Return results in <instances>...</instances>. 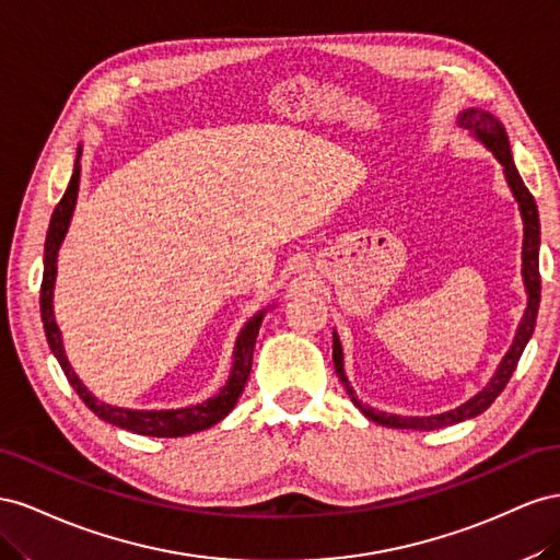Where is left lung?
Segmentation results:
<instances>
[{
    "label": "left lung",
    "instance_id": "8db88e82",
    "mask_svg": "<svg viewBox=\"0 0 560 560\" xmlns=\"http://www.w3.org/2000/svg\"><path fill=\"white\" fill-rule=\"evenodd\" d=\"M459 126L474 131L476 138L483 142L486 148L492 150V154L498 156V162L504 166V175L506 183L514 191V197L518 201V209L523 215V281L525 289H528V310H525L521 326L516 330V338L511 349L506 351V357L502 359L498 373L488 382V387L483 392H478L471 401H467L465 406H459L451 412H441L434 415V418H398V415H387L380 412L371 406L361 404L359 398L351 392L345 369H342V347H340V338L338 332H332V363H335V373L340 375L342 385L347 387V394L351 396V401L357 404V408L365 415V418L382 424V427H394V429H439V427H448L462 420L476 418L483 410H488L492 406L494 398L502 394V389L506 387V382L514 375L518 359L523 354L525 345L533 338L535 330V322H537V312H539V293H541V279H539V215H537V203L533 199V195L528 191V187L523 185L521 175L514 166V159H511V150H509V138L500 119H494L490 112L483 109H467L459 115Z\"/></svg>",
    "mask_w": 560,
    "mask_h": 560
}]
</instances>
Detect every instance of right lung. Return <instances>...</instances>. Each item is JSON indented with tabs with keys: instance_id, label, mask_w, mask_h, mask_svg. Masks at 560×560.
<instances>
[{
	"instance_id": "1",
	"label": "right lung",
	"mask_w": 560,
	"mask_h": 560,
	"mask_svg": "<svg viewBox=\"0 0 560 560\" xmlns=\"http://www.w3.org/2000/svg\"><path fill=\"white\" fill-rule=\"evenodd\" d=\"M79 154H82V152H79ZM77 191H79V159L74 162V171H72V178H70V185L66 189V195H62V199L58 201L56 211L51 215L49 232H46L44 279H42V295H39V310H42L46 340H49V347L54 351V357L58 359L62 373H66L68 382L74 387L79 398H82V401L95 415H98L101 420L115 424V427H121V429H129V431H133V434L175 439V436H187V434H195V431H201V429H209V427L218 424L234 408L236 398L242 396V392L246 387V380L250 375V363H253V347H255V338H258V330H260L265 312L255 314L250 322L244 326L242 335H238L228 385L218 392V396L209 398V401L189 406V408H180V410H129V408H117V406L98 401V398H95L82 385V382H79V377L70 369V363L66 359V349H62L60 330H58L56 318H54L56 258H58V248L62 244V238H66V232H68V225H70L74 201H77Z\"/></svg>"
}]
</instances>
